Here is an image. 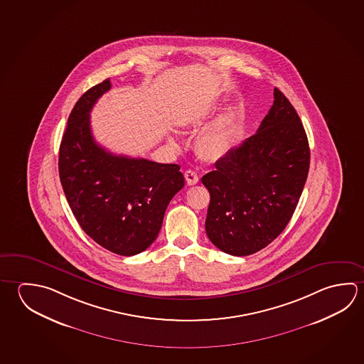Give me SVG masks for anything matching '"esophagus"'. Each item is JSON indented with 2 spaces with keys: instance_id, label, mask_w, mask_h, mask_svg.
Masks as SVG:
<instances>
[{
  "instance_id": "obj_1",
  "label": "esophagus",
  "mask_w": 364,
  "mask_h": 364,
  "mask_svg": "<svg viewBox=\"0 0 364 364\" xmlns=\"http://www.w3.org/2000/svg\"><path fill=\"white\" fill-rule=\"evenodd\" d=\"M184 175L185 180H186L188 185H196L198 181H199V176H198V173H196V171H193V170H186Z\"/></svg>"
}]
</instances>
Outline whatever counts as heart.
I'll return each mask as SVG.
<instances>
[{"label": "heart", "instance_id": "b5f03b06", "mask_svg": "<svg viewBox=\"0 0 364 364\" xmlns=\"http://www.w3.org/2000/svg\"><path fill=\"white\" fill-rule=\"evenodd\" d=\"M235 130L236 114L232 109H226L198 136V152L208 160L223 157L231 148Z\"/></svg>", "mask_w": 364, "mask_h": 364}]
</instances>
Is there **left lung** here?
<instances>
[{"instance_id": "1", "label": "left lung", "mask_w": 364, "mask_h": 364, "mask_svg": "<svg viewBox=\"0 0 364 364\" xmlns=\"http://www.w3.org/2000/svg\"><path fill=\"white\" fill-rule=\"evenodd\" d=\"M255 134L217 161L202 183L210 191L205 232L217 248L242 257L267 247L293 216L309 170L299 116L280 90Z\"/></svg>"}]
</instances>
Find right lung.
I'll list each match as a JSON object with an SVG mask.
<instances>
[{
    "label": "right lung",
    "instance_id": "obj_1",
    "mask_svg": "<svg viewBox=\"0 0 364 364\" xmlns=\"http://www.w3.org/2000/svg\"><path fill=\"white\" fill-rule=\"evenodd\" d=\"M109 88V79L103 80L71 109L58 173L84 232L112 253L134 255L156 240L167 205L184 186V175L179 165L116 156L95 141L90 112Z\"/></svg>",
    "mask_w": 364,
    "mask_h": 364
}]
</instances>
